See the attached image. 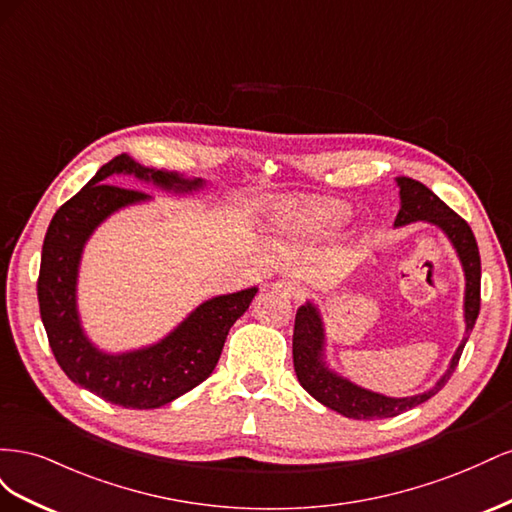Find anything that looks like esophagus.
<instances>
[{
  "mask_svg": "<svg viewBox=\"0 0 512 512\" xmlns=\"http://www.w3.org/2000/svg\"><path fill=\"white\" fill-rule=\"evenodd\" d=\"M271 288L277 294H282V297H288V299H299V297H303V294H305L303 286L299 282H292V280H280V282L271 284Z\"/></svg>",
  "mask_w": 512,
  "mask_h": 512,
  "instance_id": "34e87169",
  "label": "esophagus"
}]
</instances>
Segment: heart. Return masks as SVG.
I'll return each instance as SVG.
<instances>
[{"label":"heart","mask_w":512,"mask_h":512,"mask_svg":"<svg viewBox=\"0 0 512 512\" xmlns=\"http://www.w3.org/2000/svg\"><path fill=\"white\" fill-rule=\"evenodd\" d=\"M348 215V205L337 200H307V203L277 209L275 224L294 239H316L344 226Z\"/></svg>","instance_id":"heart-1"}]
</instances>
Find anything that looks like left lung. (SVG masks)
<instances>
[{
  "label": "left lung",
  "mask_w": 512,
  "mask_h": 512,
  "mask_svg": "<svg viewBox=\"0 0 512 512\" xmlns=\"http://www.w3.org/2000/svg\"><path fill=\"white\" fill-rule=\"evenodd\" d=\"M397 185L401 209L395 218V228L412 222L438 226L455 247L463 275H466V294H463L466 337L461 339L459 348L455 350L446 374L433 384L431 389L410 397H386L382 393H374L350 382L348 378L339 376L337 371H333L327 365V352H324L327 333H324L320 309L312 301L301 305L297 309V318H294L292 335V361L297 378L303 389L316 401H320L322 406H327L348 418H359V421L397 416L436 395L446 384V380L453 376L463 346H466L480 312V254L472 228L468 226L466 220H461L451 207H446L429 188H425L421 181H414L410 177H397Z\"/></svg>",
  "instance_id": "8db88e82"
}]
</instances>
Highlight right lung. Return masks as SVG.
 Wrapping results in <instances>:
<instances>
[{
    "label": "right lung",
    "instance_id": "1",
    "mask_svg": "<svg viewBox=\"0 0 512 512\" xmlns=\"http://www.w3.org/2000/svg\"><path fill=\"white\" fill-rule=\"evenodd\" d=\"M115 175H134L138 181L173 194H192L205 188L203 179H185L173 170L143 166L128 153L104 164L85 188L53 215L42 245L38 303L51 350L74 384L115 406L151 410L170 404L211 376L230 327L247 312L258 288L207 299L151 346L119 354L100 350L85 335L76 305L85 243L119 209L151 200L145 192L108 183Z\"/></svg>",
    "mask_w": 512,
    "mask_h": 512
}]
</instances>
